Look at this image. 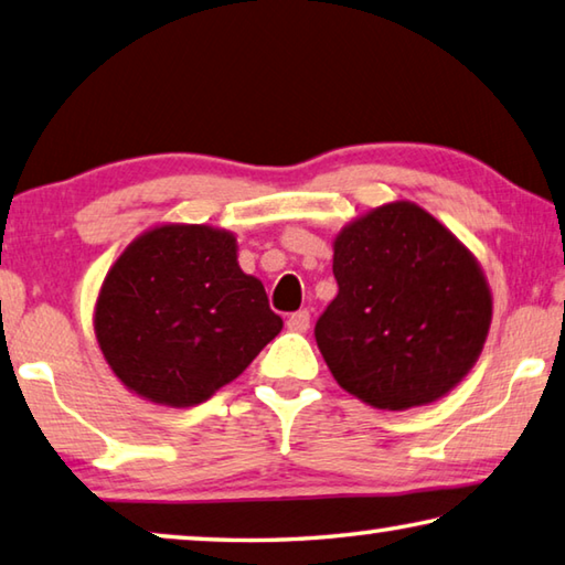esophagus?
<instances>
[{
  "label": "esophagus",
  "mask_w": 565,
  "mask_h": 565,
  "mask_svg": "<svg viewBox=\"0 0 565 565\" xmlns=\"http://www.w3.org/2000/svg\"><path fill=\"white\" fill-rule=\"evenodd\" d=\"M286 326H289L291 331H296V333H306V331H309V326H311V313L309 311H296V313L286 318Z\"/></svg>",
  "instance_id": "esophagus-1"
}]
</instances>
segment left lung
<instances>
[{"instance_id": "left-lung-1", "label": "left lung", "mask_w": 565, "mask_h": 565, "mask_svg": "<svg viewBox=\"0 0 565 565\" xmlns=\"http://www.w3.org/2000/svg\"><path fill=\"white\" fill-rule=\"evenodd\" d=\"M335 299L316 343L343 390L377 409L447 395L484 348L491 294L479 262L413 202L345 224L333 242Z\"/></svg>"}]
</instances>
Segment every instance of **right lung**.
Listing matches in <instances>:
<instances>
[{
  "instance_id": "1",
  "label": "right lung",
  "mask_w": 565,
  "mask_h": 565,
  "mask_svg": "<svg viewBox=\"0 0 565 565\" xmlns=\"http://www.w3.org/2000/svg\"><path fill=\"white\" fill-rule=\"evenodd\" d=\"M237 239L207 224L140 234L100 286L94 328L118 381L150 403L192 407L244 373L281 331Z\"/></svg>"
}]
</instances>
